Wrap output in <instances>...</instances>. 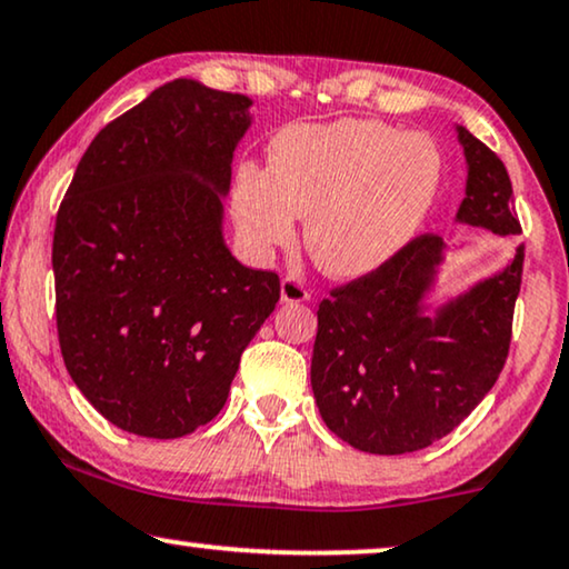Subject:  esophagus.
Returning <instances> with one entry per match:
<instances>
[{"label": "esophagus", "instance_id": "obj_1", "mask_svg": "<svg viewBox=\"0 0 569 569\" xmlns=\"http://www.w3.org/2000/svg\"><path fill=\"white\" fill-rule=\"evenodd\" d=\"M281 301L283 303H301V301H309V291L303 288L301 281H296V278L286 276L281 281Z\"/></svg>", "mask_w": 569, "mask_h": 569}]
</instances>
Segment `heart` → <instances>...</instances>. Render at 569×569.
Segmentation results:
<instances>
[{"label":"heart","mask_w":569,"mask_h":569,"mask_svg":"<svg viewBox=\"0 0 569 569\" xmlns=\"http://www.w3.org/2000/svg\"><path fill=\"white\" fill-rule=\"evenodd\" d=\"M443 154L422 131L376 118L291 126L270 143V167L239 164L231 213L242 242L268 258L293 244L307 219V250L322 273L371 276L412 242L443 186Z\"/></svg>","instance_id":"heart-1"}]
</instances>
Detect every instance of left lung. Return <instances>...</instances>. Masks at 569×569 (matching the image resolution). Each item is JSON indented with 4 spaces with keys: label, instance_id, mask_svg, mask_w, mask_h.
I'll return each instance as SVG.
<instances>
[{
    "label": "left lung",
    "instance_id": "left-lung-1",
    "mask_svg": "<svg viewBox=\"0 0 569 569\" xmlns=\"http://www.w3.org/2000/svg\"><path fill=\"white\" fill-rule=\"evenodd\" d=\"M456 136L467 159L456 223L521 234L506 164L463 126ZM443 258V239L422 234L319 303L311 391L327 428L358 451L397 456L436 443L506 366L523 244L506 268L430 311Z\"/></svg>",
    "mask_w": 569,
    "mask_h": 569
}]
</instances>
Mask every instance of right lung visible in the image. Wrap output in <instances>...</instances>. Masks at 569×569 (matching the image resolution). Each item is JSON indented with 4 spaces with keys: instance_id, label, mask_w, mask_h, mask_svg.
<instances>
[{
    "instance_id": "add662e5",
    "label": "right lung",
    "mask_w": 569,
    "mask_h": 569,
    "mask_svg": "<svg viewBox=\"0 0 569 569\" xmlns=\"http://www.w3.org/2000/svg\"><path fill=\"white\" fill-rule=\"evenodd\" d=\"M247 94L174 79L94 136L53 231L56 327L79 391L143 438H182L227 405L281 281L223 242Z\"/></svg>"
}]
</instances>
